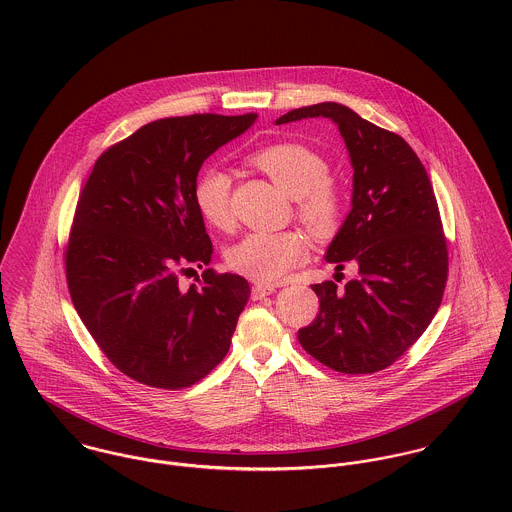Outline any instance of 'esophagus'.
I'll return each mask as SVG.
<instances>
[{
	"label": "esophagus",
	"instance_id": "34e87169",
	"mask_svg": "<svg viewBox=\"0 0 512 512\" xmlns=\"http://www.w3.org/2000/svg\"><path fill=\"white\" fill-rule=\"evenodd\" d=\"M274 292H276V288H274V286H268V284H256V286L252 288V299H262V297L272 295Z\"/></svg>",
	"mask_w": 512,
	"mask_h": 512
}]
</instances>
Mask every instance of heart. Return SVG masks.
Returning <instances> with one entry per match:
<instances>
[{"mask_svg":"<svg viewBox=\"0 0 512 512\" xmlns=\"http://www.w3.org/2000/svg\"><path fill=\"white\" fill-rule=\"evenodd\" d=\"M282 191L295 199L297 219L311 232L327 236L335 232L343 213L341 191L329 181V163L321 153L295 142L272 144L250 155ZM199 215L215 228H228L230 179L220 167H207L193 187ZM307 242L295 232H254L228 250V266L260 284L280 282L295 266L307 260Z\"/></svg>","mask_w":512,"mask_h":512,"instance_id":"heart-1","label":"heart"}]
</instances>
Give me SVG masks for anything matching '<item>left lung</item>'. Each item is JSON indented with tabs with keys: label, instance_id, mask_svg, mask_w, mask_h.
Listing matches in <instances>:
<instances>
[{
	"label": "left lung",
	"instance_id": "8db88e82",
	"mask_svg": "<svg viewBox=\"0 0 512 512\" xmlns=\"http://www.w3.org/2000/svg\"><path fill=\"white\" fill-rule=\"evenodd\" d=\"M331 118L349 149L353 209L325 260L359 266L337 290L313 284L319 313L299 329L301 347L345 374H370L398 361L428 329L447 282V242L430 177L398 134L382 130L337 102L303 106L276 124Z\"/></svg>",
	"mask_w": 512,
	"mask_h": 512
}]
</instances>
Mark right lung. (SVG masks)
Masks as SVG:
<instances>
[{
    "label": "right lung",
    "mask_w": 512,
    "mask_h": 512,
    "mask_svg": "<svg viewBox=\"0 0 512 512\" xmlns=\"http://www.w3.org/2000/svg\"><path fill=\"white\" fill-rule=\"evenodd\" d=\"M258 114H193L149 122L108 147L84 183L65 250L67 284L84 327L126 376L179 390L224 359L250 286L207 268L213 242L193 201L205 159Z\"/></svg>",
    "instance_id": "obj_1"
}]
</instances>
